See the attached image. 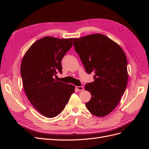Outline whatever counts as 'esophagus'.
<instances>
[{
  "mask_svg": "<svg viewBox=\"0 0 149 149\" xmlns=\"http://www.w3.org/2000/svg\"><path fill=\"white\" fill-rule=\"evenodd\" d=\"M76 89L77 91H83V86H76Z\"/></svg>",
  "mask_w": 149,
  "mask_h": 149,
  "instance_id": "obj_1",
  "label": "esophagus"
}]
</instances>
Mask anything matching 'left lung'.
Returning a JSON list of instances; mask_svg holds the SVG:
<instances>
[{"label": "left lung", "mask_w": 149, "mask_h": 149, "mask_svg": "<svg viewBox=\"0 0 149 149\" xmlns=\"http://www.w3.org/2000/svg\"><path fill=\"white\" fill-rule=\"evenodd\" d=\"M73 46L94 81L85 85L91 94L86 106L91 113L104 117L118 106L127 86V61L121 47L106 36L89 35L74 38Z\"/></svg>", "instance_id": "8db88e82"}]
</instances>
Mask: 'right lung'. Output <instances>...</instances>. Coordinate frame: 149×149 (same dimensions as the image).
Masks as SVG:
<instances>
[{"mask_svg": "<svg viewBox=\"0 0 149 149\" xmlns=\"http://www.w3.org/2000/svg\"><path fill=\"white\" fill-rule=\"evenodd\" d=\"M73 38L45 37L32 44L22 61L20 73L25 92L31 104L44 116L53 118L65 109L74 92L73 85L54 79L62 73L61 60Z\"/></svg>", "mask_w": 149, "mask_h": 149, "instance_id": "add662e5", "label": "right lung"}]
</instances>
